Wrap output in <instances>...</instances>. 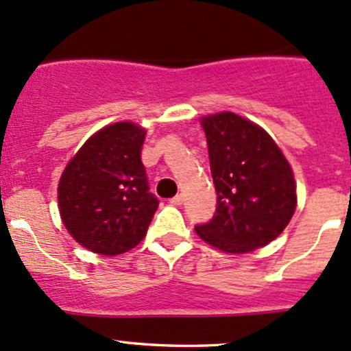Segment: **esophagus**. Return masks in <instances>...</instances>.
<instances>
[{
	"label": "esophagus",
	"instance_id": "1",
	"mask_svg": "<svg viewBox=\"0 0 351 351\" xmlns=\"http://www.w3.org/2000/svg\"><path fill=\"white\" fill-rule=\"evenodd\" d=\"M169 202H171V204H175V205H182L183 204V195L182 193L176 195V197H173Z\"/></svg>",
	"mask_w": 351,
	"mask_h": 351
}]
</instances>
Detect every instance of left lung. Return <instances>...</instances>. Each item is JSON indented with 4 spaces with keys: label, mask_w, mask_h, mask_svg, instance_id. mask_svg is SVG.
I'll use <instances>...</instances> for the list:
<instances>
[{
    "label": "left lung",
    "mask_w": 351,
    "mask_h": 351,
    "mask_svg": "<svg viewBox=\"0 0 351 351\" xmlns=\"http://www.w3.org/2000/svg\"><path fill=\"white\" fill-rule=\"evenodd\" d=\"M217 191L212 220L195 225L210 245L250 252L274 241L296 210L293 169L271 136L234 112L202 121Z\"/></svg>",
    "instance_id": "8db88e82"
}]
</instances>
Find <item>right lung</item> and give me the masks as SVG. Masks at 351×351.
<instances>
[{
  "label": "right lung",
  "instance_id": "obj_1",
  "mask_svg": "<svg viewBox=\"0 0 351 351\" xmlns=\"http://www.w3.org/2000/svg\"><path fill=\"white\" fill-rule=\"evenodd\" d=\"M145 134L136 124H110L87 139L62 175L60 217L70 235L92 252L131 250L158 210L141 161Z\"/></svg>",
  "mask_w": 351,
  "mask_h": 351
}]
</instances>
